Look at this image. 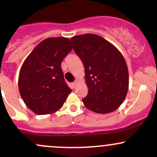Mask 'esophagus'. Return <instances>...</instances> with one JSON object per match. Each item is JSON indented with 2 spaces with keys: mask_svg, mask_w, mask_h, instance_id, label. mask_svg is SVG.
<instances>
[{
  "mask_svg": "<svg viewBox=\"0 0 157 157\" xmlns=\"http://www.w3.org/2000/svg\"><path fill=\"white\" fill-rule=\"evenodd\" d=\"M72 86H73V88H75V86H76V85H77V82L76 81H75V82H72Z\"/></svg>",
  "mask_w": 157,
  "mask_h": 157,
  "instance_id": "esophagus-1",
  "label": "esophagus"
}]
</instances>
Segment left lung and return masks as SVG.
Here are the masks:
<instances>
[{
	"instance_id": "8db88e82",
	"label": "left lung",
	"mask_w": 157,
	"mask_h": 157,
	"mask_svg": "<svg viewBox=\"0 0 157 157\" xmlns=\"http://www.w3.org/2000/svg\"><path fill=\"white\" fill-rule=\"evenodd\" d=\"M71 42L85 67L88 88L82 99L85 106L100 114L115 111L124 101L129 85L128 66L122 54L96 34L75 36Z\"/></svg>"
}]
</instances>
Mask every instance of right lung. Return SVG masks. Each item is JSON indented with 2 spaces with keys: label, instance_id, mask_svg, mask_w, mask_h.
Wrapping results in <instances>:
<instances>
[{
  "label": "right lung",
  "instance_id": "obj_1",
  "mask_svg": "<svg viewBox=\"0 0 157 157\" xmlns=\"http://www.w3.org/2000/svg\"><path fill=\"white\" fill-rule=\"evenodd\" d=\"M72 49L70 40L51 37L39 43L20 71L18 86L26 106L37 114L56 112L72 89L66 83L62 61Z\"/></svg>",
  "mask_w": 157,
  "mask_h": 157
}]
</instances>
